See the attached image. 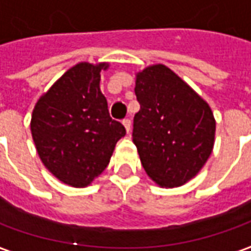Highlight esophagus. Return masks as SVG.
<instances>
[{"instance_id":"34e87169","label":"esophagus","mask_w":251,"mask_h":251,"mask_svg":"<svg viewBox=\"0 0 251 251\" xmlns=\"http://www.w3.org/2000/svg\"><path fill=\"white\" fill-rule=\"evenodd\" d=\"M122 124H124V126H125L126 132H127V133H130V129H132V122H130V119H124V121H122Z\"/></svg>"}]
</instances>
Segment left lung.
I'll use <instances>...</instances> for the list:
<instances>
[{
    "label": "left lung",
    "mask_w": 251,
    "mask_h": 251,
    "mask_svg": "<svg viewBox=\"0 0 251 251\" xmlns=\"http://www.w3.org/2000/svg\"><path fill=\"white\" fill-rule=\"evenodd\" d=\"M140 111L133 143L146 174L161 187L185 185L211 155L215 118L208 102L162 64L136 74Z\"/></svg>",
    "instance_id": "1"
}]
</instances>
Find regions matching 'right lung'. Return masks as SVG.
<instances>
[{"label":"right lung","mask_w":251,"mask_h":251,"mask_svg":"<svg viewBox=\"0 0 251 251\" xmlns=\"http://www.w3.org/2000/svg\"><path fill=\"white\" fill-rule=\"evenodd\" d=\"M108 62H79L36 102L30 130L44 167L65 185L86 187L107 168L124 125L109 117L100 90Z\"/></svg>","instance_id":"1"}]
</instances>
